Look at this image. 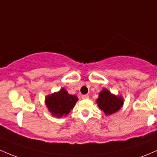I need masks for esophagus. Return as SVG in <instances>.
Returning <instances> with one entry per match:
<instances>
[{
	"instance_id": "obj_1",
	"label": "esophagus",
	"mask_w": 157,
	"mask_h": 157,
	"mask_svg": "<svg viewBox=\"0 0 157 157\" xmlns=\"http://www.w3.org/2000/svg\"><path fill=\"white\" fill-rule=\"evenodd\" d=\"M82 98L84 100H86V99H88L89 98V96H88V94H85V95H82Z\"/></svg>"
}]
</instances>
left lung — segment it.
<instances>
[{
    "mask_svg": "<svg viewBox=\"0 0 157 157\" xmlns=\"http://www.w3.org/2000/svg\"><path fill=\"white\" fill-rule=\"evenodd\" d=\"M96 103L106 116H109L121 109L124 104V99L122 96L115 95L106 88H103L99 93Z\"/></svg>",
    "mask_w": 157,
    "mask_h": 157,
    "instance_id": "obj_1",
    "label": "left lung"
}]
</instances>
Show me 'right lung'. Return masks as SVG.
<instances>
[{"mask_svg":"<svg viewBox=\"0 0 157 157\" xmlns=\"http://www.w3.org/2000/svg\"><path fill=\"white\" fill-rule=\"evenodd\" d=\"M78 101L75 95L68 93L65 88L54 92L45 98V104L52 116L60 118L67 116Z\"/></svg>","mask_w":157,"mask_h":157,"instance_id":"obj_1","label":"right lung"}]
</instances>
